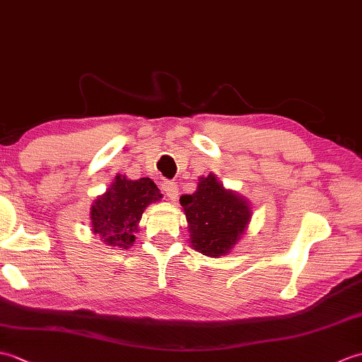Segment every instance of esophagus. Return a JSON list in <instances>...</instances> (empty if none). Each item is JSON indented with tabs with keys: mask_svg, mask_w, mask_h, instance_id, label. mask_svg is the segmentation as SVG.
Instances as JSON below:
<instances>
[{
	"mask_svg": "<svg viewBox=\"0 0 362 362\" xmlns=\"http://www.w3.org/2000/svg\"><path fill=\"white\" fill-rule=\"evenodd\" d=\"M161 188H163L165 194H166L169 201L174 202L177 196H179V187H177V183H174V182H165L163 187H161Z\"/></svg>",
	"mask_w": 362,
	"mask_h": 362,
	"instance_id": "1",
	"label": "esophagus"
}]
</instances>
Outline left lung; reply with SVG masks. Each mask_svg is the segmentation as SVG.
I'll use <instances>...</instances> for the list:
<instances>
[{
  "instance_id": "obj_1",
  "label": "left lung",
  "mask_w": 362,
  "mask_h": 362,
  "mask_svg": "<svg viewBox=\"0 0 362 362\" xmlns=\"http://www.w3.org/2000/svg\"><path fill=\"white\" fill-rule=\"evenodd\" d=\"M188 222L191 247L206 257L228 255L252 219L247 199L227 189L216 174L199 177L193 194L180 197Z\"/></svg>"
}]
</instances>
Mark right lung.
Masks as SVG:
<instances>
[{
    "label": "right lung",
    "mask_w": 362,
    "mask_h": 362,
    "mask_svg": "<svg viewBox=\"0 0 362 362\" xmlns=\"http://www.w3.org/2000/svg\"><path fill=\"white\" fill-rule=\"evenodd\" d=\"M163 197L149 177L129 180L118 174L105 193L98 196L90 209L91 232L104 245L129 249L135 243L146 206Z\"/></svg>",
    "instance_id": "add662e5"
}]
</instances>
